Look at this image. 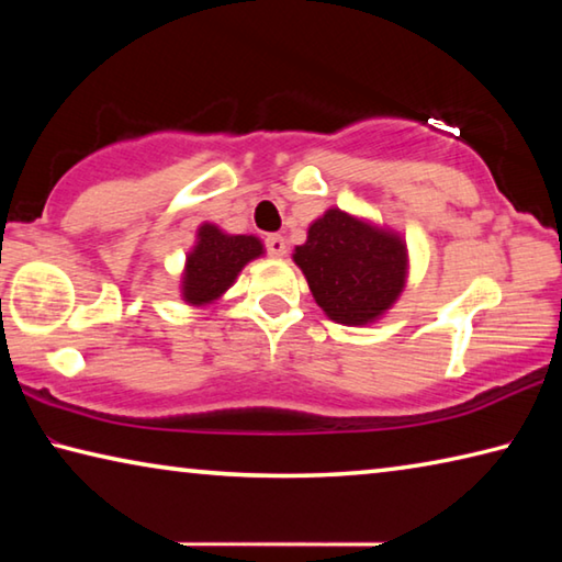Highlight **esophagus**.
I'll return each mask as SVG.
<instances>
[{
  "mask_svg": "<svg viewBox=\"0 0 562 562\" xmlns=\"http://www.w3.org/2000/svg\"><path fill=\"white\" fill-rule=\"evenodd\" d=\"M265 247H268V252L272 258H282L284 252H288V245H284V237L282 235H268L265 237Z\"/></svg>",
  "mask_w": 562,
  "mask_h": 562,
  "instance_id": "obj_1",
  "label": "esophagus"
}]
</instances>
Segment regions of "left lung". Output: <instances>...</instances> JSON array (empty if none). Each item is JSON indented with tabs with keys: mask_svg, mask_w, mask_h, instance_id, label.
Listing matches in <instances>:
<instances>
[{
	"mask_svg": "<svg viewBox=\"0 0 562 562\" xmlns=\"http://www.w3.org/2000/svg\"><path fill=\"white\" fill-rule=\"evenodd\" d=\"M315 302L339 325H367L392 307L404 290L406 245L364 221L331 207L294 247Z\"/></svg>",
	"mask_w": 562,
	"mask_h": 562,
	"instance_id": "left-lung-1",
	"label": "left lung"
}]
</instances>
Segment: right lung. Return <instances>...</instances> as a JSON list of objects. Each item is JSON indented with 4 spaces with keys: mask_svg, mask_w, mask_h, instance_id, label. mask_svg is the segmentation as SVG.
<instances>
[{
    "mask_svg": "<svg viewBox=\"0 0 562 562\" xmlns=\"http://www.w3.org/2000/svg\"><path fill=\"white\" fill-rule=\"evenodd\" d=\"M262 243L252 235H225L205 223L198 231V245L188 255L183 272V297L190 304H207L235 282L247 262L260 258Z\"/></svg>",
    "mask_w": 562,
    "mask_h": 562,
    "instance_id": "add662e5",
    "label": "right lung"
}]
</instances>
